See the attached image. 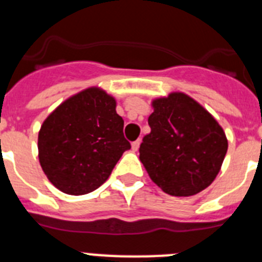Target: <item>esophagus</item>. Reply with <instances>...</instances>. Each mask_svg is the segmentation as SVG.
I'll use <instances>...</instances> for the list:
<instances>
[{
	"mask_svg": "<svg viewBox=\"0 0 262 262\" xmlns=\"http://www.w3.org/2000/svg\"><path fill=\"white\" fill-rule=\"evenodd\" d=\"M139 145H140V139L135 140V142L131 143V148H133V151L136 152L139 149Z\"/></svg>",
	"mask_w": 262,
	"mask_h": 262,
	"instance_id": "esophagus-1",
	"label": "esophagus"
}]
</instances>
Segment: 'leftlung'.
<instances>
[{"mask_svg":"<svg viewBox=\"0 0 262 262\" xmlns=\"http://www.w3.org/2000/svg\"><path fill=\"white\" fill-rule=\"evenodd\" d=\"M151 133L139 148L152 181L169 195L189 196L209 186L227 154L226 134L193 98L172 93L154 101Z\"/></svg>","mask_w":262,"mask_h":262,"instance_id":"1","label":"left lung"}]
</instances>
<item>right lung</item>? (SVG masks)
Returning a JSON list of instances; mask_svg holds the SVG:
<instances>
[{"label": "right lung", "instance_id": "obj_1", "mask_svg": "<svg viewBox=\"0 0 262 262\" xmlns=\"http://www.w3.org/2000/svg\"><path fill=\"white\" fill-rule=\"evenodd\" d=\"M124 122L115 99L90 88L62 102L43 122L38 149L41 169L51 182L71 195L98 189L124 151Z\"/></svg>", "mask_w": 262, "mask_h": 262}]
</instances>
